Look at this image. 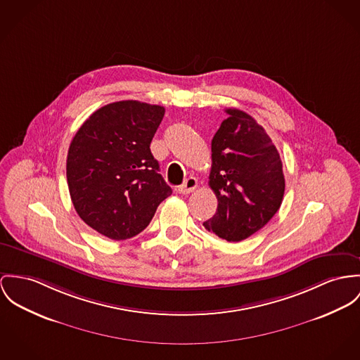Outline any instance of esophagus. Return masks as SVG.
Masks as SVG:
<instances>
[{"label": "esophagus", "instance_id": "obj_1", "mask_svg": "<svg viewBox=\"0 0 360 360\" xmlns=\"http://www.w3.org/2000/svg\"><path fill=\"white\" fill-rule=\"evenodd\" d=\"M195 188H197V179H195L194 176H189V178L178 188V192L181 194H189L192 193Z\"/></svg>", "mask_w": 360, "mask_h": 360}]
</instances>
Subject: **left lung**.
Here are the masks:
<instances>
[{"instance_id":"obj_1","label":"left lung","mask_w":360,"mask_h":360,"mask_svg":"<svg viewBox=\"0 0 360 360\" xmlns=\"http://www.w3.org/2000/svg\"><path fill=\"white\" fill-rule=\"evenodd\" d=\"M227 119L211 142L210 188L217 214L204 221L208 231L238 243L277 214L285 192L282 162L266 130L248 113L227 108Z\"/></svg>"}]
</instances>
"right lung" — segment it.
<instances>
[{
    "mask_svg": "<svg viewBox=\"0 0 360 360\" xmlns=\"http://www.w3.org/2000/svg\"><path fill=\"white\" fill-rule=\"evenodd\" d=\"M165 112L160 105L116 101L93 112L71 141L67 182L75 211L111 240L139 234L172 193L150 152Z\"/></svg>",
    "mask_w": 360,
    "mask_h": 360,
    "instance_id": "1",
    "label": "right lung"
}]
</instances>
